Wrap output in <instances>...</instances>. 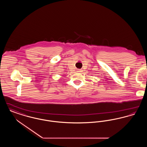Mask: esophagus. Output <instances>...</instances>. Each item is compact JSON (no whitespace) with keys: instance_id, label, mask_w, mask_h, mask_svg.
Segmentation results:
<instances>
[{"instance_id":"1","label":"esophagus","mask_w":147,"mask_h":147,"mask_svg":"<svg viewBox=\"0 0 147 147\" xmlns=\"http://www.w3.org/2000/svg\"><path fill=\"white\" fill-rule=\"evenodd\" d=\"M81 71H82L81 69H78V72H81Z\"/></svg>"}]
</instances>
